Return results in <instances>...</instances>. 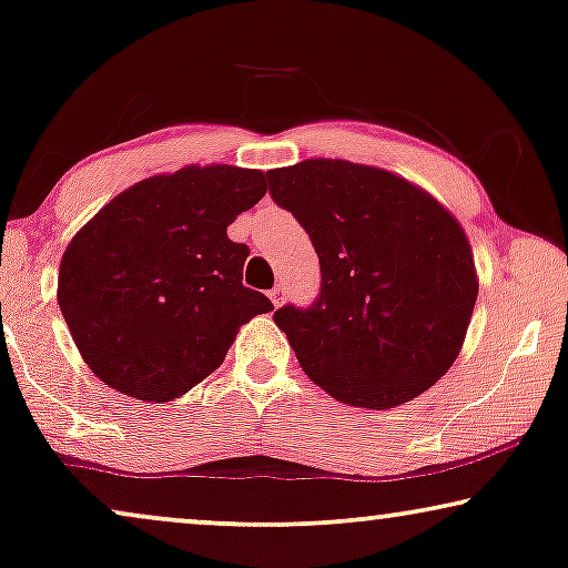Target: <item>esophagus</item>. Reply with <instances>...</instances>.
<instances>
[{"mask_svg": "<svg viewBox=\"0 0 568 568\" xmlns=\"http://www.w3.org/2000/svg\"><path fill=\"white\" fill-rule=\"evenodd\" d=\"M268 297H271V302H274V307H282V302H284V297H286L284 286H274V290L268 292Z\"/></svg>", "mask_w": 568, "mask_h": 568, "instance_id": "esophagus-1", "label": "esophagus"}]
</instances>
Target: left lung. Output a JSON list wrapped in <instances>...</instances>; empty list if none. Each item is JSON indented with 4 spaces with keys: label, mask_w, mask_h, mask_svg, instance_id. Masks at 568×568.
<instances>
[{
    "label": "left lung",
    "mask_w": 568,
    "mask_h": 568,
    "mask_svg": "<svg viewBox=\"0 0 568 568\" xmlns=\"http://www.w3.org/2000/svg\"><path fill=\"white\" fill-rule=\"evenodd\" d=\"M268 191L321 261L313 307L274 313L305 375L359 408L429 390L460 354L478 297L460 222L406 178L348 160L268 170Z\"/></svg>",
    "instance_id": "8db88e82"
}]
</instances>
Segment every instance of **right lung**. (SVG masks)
I'll return each mask as SVG.
<instances>
[{"mask_svg": "<svg viewBox=\"0 0 568 568\" xmlns=\"http://www.w3.org/2000/svg\"><path fill=\"white\" fill-rule=\"evenodd\" d=\"M266 196L261 170L189 165L144 178L100 209L59 266V307L82 359L136 400L181 398L271 313L243 286L251 247L227 227Z\"/></svg>", "mask_w": 568, "mask_h": 568, "instance_id": "add662e5", "label": "right lung"}]
</instances>
